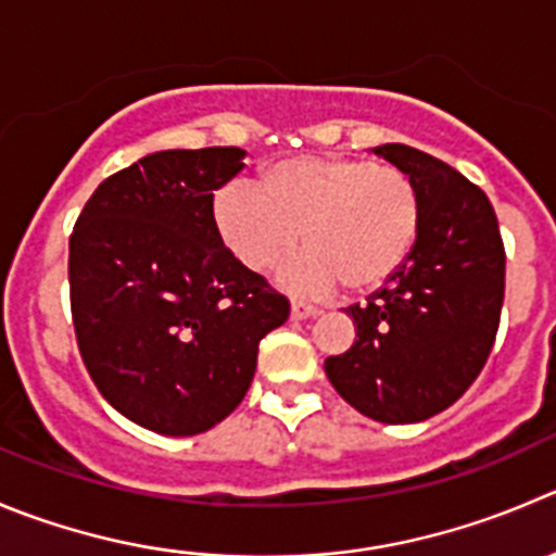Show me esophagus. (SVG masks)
Listing matches in <instances>:
<instances>
[{
    "instance_id": "1",
    "label": "esophagus",
    "mask_w": 556,
    "mask_h": 556,
    "mask_svg": "<svg viewBox=\"0 0 556 556\" xmlns=\"http://www.w3.org/2000/svg\"><path fill=\"white\" fill-rule=\"evenodd\" d=\"M319 314V308L303 303V300H292V319H311V316Z\"/></svg>"
}]
</instances>
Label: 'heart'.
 <instances>
[{
  "label": "heart",
  "instance_id": "obj_1",
  "mask_svg": "<svg viewBox=\"0 0 556 556\" xmlns=\"http://www.w3.org/2000/svg\"><path fill=\"white\" fill-rule=\"evenodd\" d=\"M226 248L253 273L308 251L281 273L294 292L388 287L420 235V195L404 172L363 157L303 155L264 172L262 188L229 182L213 202Z\"/></svg>",
  "mask_w": 556,
  "mask_h": 556
}]
</instances>
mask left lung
<instances>
[{
    "instance_id": "left-lung-1",
    "label": "left lung",
    "mask_w": 556,
    "mask_h": 556,
    "mask_svg": "<svg viewBox=\"0 0 556 556\" xmlns=\"http://www.w3.org/2000/svg\"><path fill=\"white\" fill-rule=\"evenodd\" d=\"M415 182L420 235L401 273L349 305L354 343L325 374L346 404L379 422H420L456 404L483 371L505 298V248L489 195L440 157L374 147Z\"/></svg>"
}]
</instances>
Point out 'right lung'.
I'll use <instances>...</instances> for the list:
<instances>
[{
	"label": "right lung",
	"instance_id": "obj_1",
	"mask_svg": "<svg viewBox=\"0 0 556 556\" xmlns=\"http://www.w3.org/2000/svg\"><path fill=\"white\" fill-rule=\"evenodd\" d=\"M240 147L161 150L98 185L71 235L78 352L103 399L166 437L210 431L240 406L258 341L289 300L224 248L213 193Z\"/></svg>",
	"mask_w": 556,
	"mask_h": 556
}]
</instances>
